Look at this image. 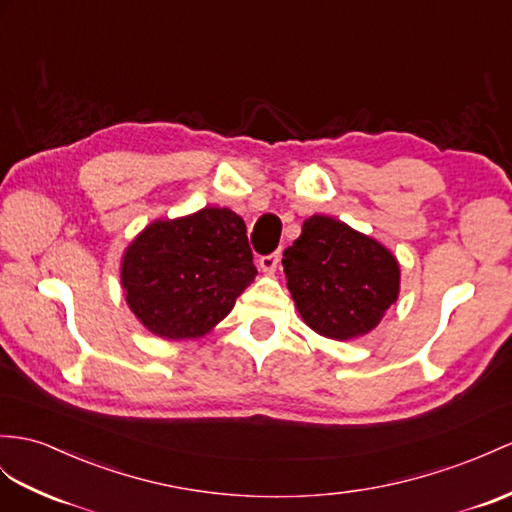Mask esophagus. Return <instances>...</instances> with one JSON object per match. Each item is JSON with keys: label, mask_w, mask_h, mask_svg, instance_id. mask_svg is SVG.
Returning <instances> with one entry per match:
<instances>
[{"label": "esophagus", "mask_w": 512, "mask_h": 512, "mask_svg": "<svg viewBox=\"0 0 512 512\" xmlns=\"http://www.w3.org/2000/svg\"><path fill=\"white\" fill-rule=\"evenodd\" d=\"M280 258H282L280 252H273V254H269V256L260 258L258 265H260V269H263L265 273H273V271L278 269V265H280Z\"/></svg>", "instance_id": "obj_1"}]
</instances>
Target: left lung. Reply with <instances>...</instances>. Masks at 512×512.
Wrapping results in <instances>:
<instances>
[{
    "mask_svg": "<svg viewBox=\"0 0 512 512\" xmlns=\"http://www.w3.org/2000/svg\"><path fill=\"white\" fill-rule=\"evenodd\" d=\"M282 267L306 326L334 341L371 332L400 295V265L389 249L326 215L304 221Z\"/></svg>",
    "mask_w": 512,
    "mask_h": 512,
    "instance_id": "8db88e82",
    "label": "left lung"
}]
</instances>
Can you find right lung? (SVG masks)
Returning <instances> with one entry per match:
<instances>
[{
	"label": "right lung",
	"mask_w": 512,
	"mask_h": 512,
	"mask_svg": "<svg viewBox=\"0 0 512 512\" xmlns=\"http://www.w3.org/2000/svg\"><path fill=\"white\" fill-rule=\"evenodd\" d=\"M245 232L239 215L217 206L149 223L121 260L136 319L171 341L208 334L258 273Z\"/></svg>",
	"instance_id": "obj_1"
}]
</instances>
